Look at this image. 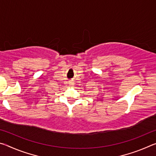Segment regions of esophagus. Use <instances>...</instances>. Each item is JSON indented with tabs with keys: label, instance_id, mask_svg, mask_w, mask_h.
Masks as SVG:
<instances>
[{
	"label": "esophagus",
	"instance_id": "obj_1",
	"mask_svg": "<svg viewBox=\"0 0 156 156\" xmlns=\"http://www.w3.org/2000/svg\"><path fill=\"white\" fill-rule=\"evenodd\" d=\"M69 85H70L71 87H73V85H74V83H70V84H69Z\"/></svg>",
	"mask_w": 156,
	"mask_h": 156
}]
</instances>
